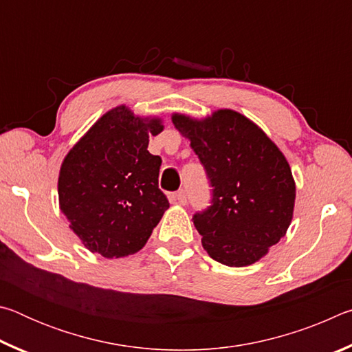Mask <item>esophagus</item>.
I'll use <instances>...</instances> for the list:
<instances>
[{"instance_id":"1","label":"esophagus","mask_w":352,"mask_h":352,"mask_svg":"<svg viewBox=\"0 0 352 352\" xmlns=\"http://www.w3.org/2000/svg\"><path fill=\"white\" fill-rule=\"evenodd\" d=\"M175 199H177V201H178V204H180V205H186V204H188L186 190H183V189L178 190V192L175 194Z\"/></svg>"}]
</instances>
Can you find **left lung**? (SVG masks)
Listing matches in <instances>:
<instances>
[{
  "instance_id": "1",
  "label": "left lung",
  "mask_w": 352,
  "mask_h": 352,
  "mask_svg": "<svg viewBox=\"0 0 352 352\" xmlns=\"http://www.w3.org/2000/svg\"><path fill=\"white\" fill-rule=\"evenodd\" d=\"M190 140L211 189L210 206L192 216L204 248L220 264L259 261L287 231L295 183L287 160L241 113L219 110L205 121L172 116Z\"/></svg>"
}]
</instances>
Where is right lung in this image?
<instances>
[{
    "label": "right lung",
    "mask_w": 352,
    "mask_h": 352,
    "mask_svg": "<svg viewBox=\"0 0 352 352\" xmlns=\"http://www.w3.org/2000/svg\"><path fill=\"white\" fill-rule=\"evenodd\" d=\"M160 119L133 116L126 107L99 119L63 160L60 210L90 252L122 258L144 247L169 208L158 188L162 158L147 151Z\"/></svg>",
    "instance_id": "add662e5"
}]
</instances>
